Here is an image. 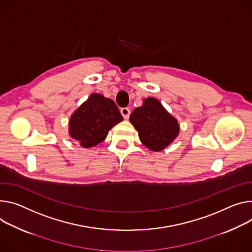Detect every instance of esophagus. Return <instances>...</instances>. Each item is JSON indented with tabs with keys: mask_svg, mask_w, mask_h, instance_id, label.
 <instances>
[{
	"mask_svg": "<svg viewBox=\"0 0 252 252\" xmlns=\"http://www.w3.org/2000/svg\"><path fill=\"white\" fill-rule=\"evenodd\" d=\"M121 113L125 120H127L130 116V110L127 107H123V108H121Z\"/></svg>",
	"mask_w": 252,
	"mask_h": 252,
	"instance_id": "1",
	"label": "esophagus"
}]
</instances>
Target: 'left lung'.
Masks as SVG:
<instances>
[{"label":"left lung","instance_id":"1","mask_svg":"<svg viewBox=\"0 0 252 252\" xmlns=\"http://www.w3.org/2000/svg\"><path fill=\"white\" fill-rule=\"evenodd\" d=\"M129 121L138 130L142 143L155 152L168 147L179 133L176 119L153 97L145 99L141 107H136L130 114Z\"/></svg>","mask_w":252,"mask_h":252}]
</instances>
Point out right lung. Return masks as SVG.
<instances>
[{
	"instance_id": "obj_1",
	"label": "right lung",
	"mask_w": 252,
	"mask_h": 252,
	"mask_svg": "<svg viewBox=\"0 0 252 252\" xmlns=\"http://www.w3.org/2000/svg\"><path fill=\"white\" fill-rule=\"evenodd\" d=\"M122 121L123 116L113 100L93 94L72 114L69 133L82 147L91 148L101 143L108 130Z\"/></svg>"
}]
</instances>
